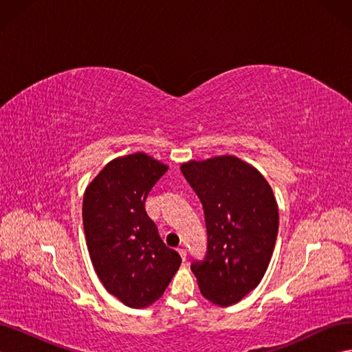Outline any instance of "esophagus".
Returning <instances> with one entry per match:
<instances>
[{"instance_id":"1","label":"esophagus","mask_w":352,"mask_h":352,"mask_svg":"<svg viewBox=\"0 0 352 352\" xmlns=\"http://www.w3.org/2000/svg\"><path fill=\"white\" fill-rule=\"evenodd\" d=\"M177 252L180 254V257H182V260L185 261V260H186V250H185V248H179Z\"/></svg>"}]
</instances>
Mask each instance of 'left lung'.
Here are the masks:
<instances>
[{
  "mask_svg": "<svg viewBox=\"0 0 352 352\" xmlns=\"http://www.w3.org/2000/svg\"><path fill=\"white\" fill-rule=\"evenodd\" d=\"M202 202L207 254L194 261L199 291L220 307L239 302L269 267L279 229L272 186L254 166L235 155H217L180 166Z\"/></svg>",
  "mask_w": 352,
  "mask_h": 352,
  "instance_id": "left-lung-1",
  "label": "left lung"
}]
</instances>
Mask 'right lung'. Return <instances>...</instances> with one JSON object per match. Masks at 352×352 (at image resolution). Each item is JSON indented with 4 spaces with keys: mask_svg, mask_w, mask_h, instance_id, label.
I'll return each instance as SVG.
<instances>
[{
    "mask_svg": "<svg viewBox=\"0 0 352 352\" xmlns=\"http://www.w3.org/2000/svg\"><path fill=\"white\" fill-rule=\"evenodd\" d=\"M167 168L145 153L117 157L83 194V229L95 273L109 294L131 308L155 302L182 263L145 211L148 194Z\"/></svg>",
    "mask_w": 352,
    "mask_h": 352,
    "instance_id": "obj_1",
    "label": "right lung"
}]
</instances>
